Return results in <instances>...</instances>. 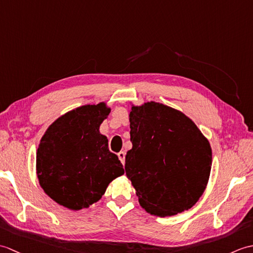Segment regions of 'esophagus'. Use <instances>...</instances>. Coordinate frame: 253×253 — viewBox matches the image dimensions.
I'll return each instance as SVG.
<instances>
[{"instance_id":"obj_1","label":"esophagus","mask_w":253,"mask_h":253,"mask_svg":"<svg viewBox=\"0 0 253 253\" xmlns=\"http://www.w3.org/2000/svg\"><path fill=\"white\" fill-rule=\"evenodd\" d=\"M118 159H120L121 160V162L124 164V163H125V152H124V151H121V152H118Z\"/></svg>"}]
</instances>
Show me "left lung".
<instances>
[{"mask_svg": "<svg viewBox=\"0 0 253 253\" xmlns=\"http://www.w3.org/2000/svg\"><path fill=\"white\" fill-rule=\"evenodd\" d=\"M125 170L140 206L170 216L192 208L208 185L212 150L184 113L158 102L132 105Z\"/></svg>", "mask_w": 253, "mask_h": 253, "instance_id": "obj_1", "label": "left lung"}]
</instances>
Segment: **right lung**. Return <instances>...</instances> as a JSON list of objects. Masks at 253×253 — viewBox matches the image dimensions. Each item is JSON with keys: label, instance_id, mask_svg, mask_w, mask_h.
<instances>
[{"label": "right lung", "instance_id": "obj_1", "mask_svg": "<svg viewBox=\"0 0 253 253\" xmlns=\"http://www.w3.org/2000/svg\"><path fill=\"white\" fill-rule=\"evenodd\" d=\"M111 109L104 102L67 112L52 123L37 150V175L44 192L73 211L89 208L122 176L121 161L109 150L100 125Z\"/></svg>", "mask_w": 253, "mask_h": 253}]
</instances>
